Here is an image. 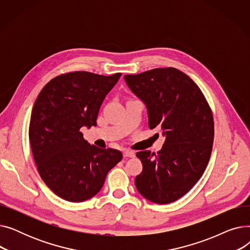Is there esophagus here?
Segmentation results:
<instances>
[{"instance_id":"obj_1","label":"esophagus","mask_w":250,"mask_h":250,"mask_svg":"<svg viewBox=\"0 0 250 250\" xmlns=\"http://www.w3.org/2000/svg\"><path fill=\"white\" fill-rule=\"evenodd\" d=\"M124 157L125 158H133V157H135V153L132 152V151H125L124 152Z\"/></svg>"}]
</instances>
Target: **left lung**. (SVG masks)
Returning <instances> with one entry per match:
<instances>
[{"instance_id":"8db88e82","label":"left lung","mask_w":250,"mask_h":250,"mask_svg":"<svg viewBox=\"0 0 250 250\" xmlns=\"http://www.w3.org/2000/svg\"><path fill=\"white\" fill-rule=\"evenodd\" d=\"M124 78L146 105L149 127H161L165 137L157 155L137 153L143 164V171L135 179L137 189L155 204L175 202L202 177L211 157V108L199 86L177 69H154Z\"/></svg>"}]
</instances>
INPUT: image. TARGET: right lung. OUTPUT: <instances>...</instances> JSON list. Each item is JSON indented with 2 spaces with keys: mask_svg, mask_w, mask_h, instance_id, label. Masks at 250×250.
Segmentation results:
<instances>
[{
  "mask_svg": "<svg viewBox=\"0 0 250 250\" xmlns=\"http://www.w3.org/2000/svg\"><path fill=\"white\" fill-rule=\"evenodd\" d=\"M121 76L68 73L50 80L36 98L29 125L33 158L45 185L65 201L93 198L123 159L120 151L90 145L80 132L96 125L101 104Z\"/></svg>",
  "mask_w": 250,
  "mask_h": 250,
  "instance_id": "right-lung-1",
  "label": "right lung"
}]
</instances>
